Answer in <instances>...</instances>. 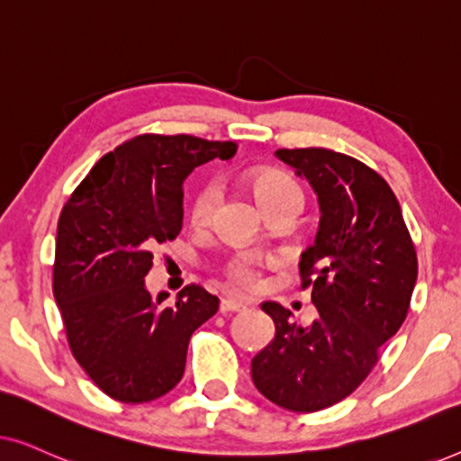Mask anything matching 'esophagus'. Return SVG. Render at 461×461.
<instances>
[{
	"label": "esophagus",
	"instance_id": "esophagus-1",
	"mask_svg": "<svg viewBox=\"0 0 461 461\" xmlns=\"http://www.w3.org/2000/svg\"><path fill=\"white\" fill-rule=\"evenodd\" d=\"M249 304L245 300H239V298H224L220 302V312L226 314V312H239V311H245Z\"/></svg>",
	"mask_w": 461,
	"mask_h": 461
}]
</instances>
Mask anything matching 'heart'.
Returning <instances> with one entry per match:
<instances>
[{"instance_id":"obj_1","label":"heart","mask_w":461,"mask_h":461,"mask_svg":"<svg viewBox=\"0 0 461 461\" xmlns=\"http://www.w3.org/2000/svg\"><path fill=\"white\" fill-rule=\"evenodd\" d=\"M251 191H254V197L258 199V203L264 210V207L279 203V201H289V199H298L302 201V191L295 182L289 178L287 174L276 172V169H267V172H260L254 176L251 180ZM220 191L216 182H205L203 186L194 193V197L191 201V222L194 226H205L210 222L213 207L218 203ZM260 258L256 256H235L229 262V276L239 285L243 287H251L258 281V275H260Z\"/></svg>"}]
</instances>
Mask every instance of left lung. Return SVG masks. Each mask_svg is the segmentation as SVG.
Listing matches in <instances>:
<instances>
[{"label":"left lung","mask_w":461,"mask_h":461,"mask_svg":"<svg viewBox=\"0 0 461 461\" xmlns=\"http://www.w3.org/2000/svg\"><path fill=\"white\" fill-rule=\"evenodd\" d=\"M275 157L319 201L317 237L300 256L317 317L298 325L287 308L262 302L275 338L251 358V380L275 405L311 413L367 377L407 317L418 258L399 201L374 169L330 149H281Z\"/></svg>","instance_id":"obj_1"}]
</instances>
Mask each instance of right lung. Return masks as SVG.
<instances>
[{
	"label": "right lung",
	"mask_w": 461,
	"mask_h": 461,
	"mask_svg": "<svg viewBox=\"0 0 461 461\" xmlns=\"http://www.w3.org/2000/svg\"><path fill=\"white\" fill-rule=\"evenodd\" d=\"M235 142L144 134L106 153L62 207L54 298L68 346L92 382L122 402H149L182 380L193 331L218 298L186 285L176 304L147 289L153 249L182 230V185L194 167L230 159Z\"/></svg>",
	"instance_id": "obj_1"
}]
</instances>
